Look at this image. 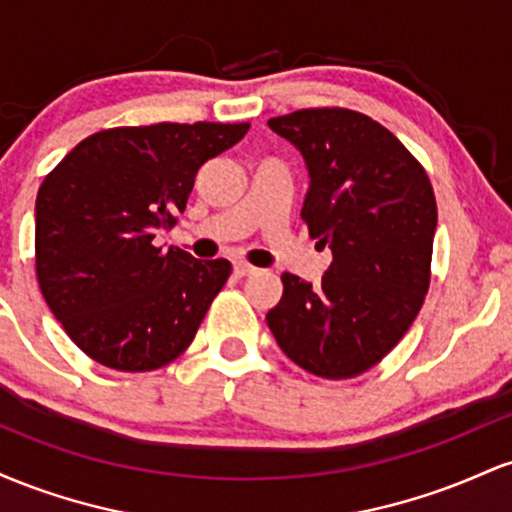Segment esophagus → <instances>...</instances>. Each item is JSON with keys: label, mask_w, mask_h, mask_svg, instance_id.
<instances>
[{"label": "esophagus", "mask_w": 512, "mask_h": 512, "mask_svg": "<svg viewBox=\"0 0 512 512\" xmlns=\"http://www.w3.org/2000/svg\"><path fill=\"white\" fill-rule=\"evenodd\" d=\"M257 269L252 267V264H248V262H233V274L236 276H250V274H255Z\"/></svg>", "instance_id": "34e87169"}]
</instances>
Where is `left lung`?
Returning a JSON list of instances; mask_svg holds the SVG:
<instances>
[{
	"mask_svg": "<svg viewBox=\"0 0 512 512\" xmlns=\"http://www.w3.org/2000/svg\"><path fill=\"white\" fill-rule=\"evenodd\" d=\"M269 127L301 151V219L332 250L317 286L281 274L276 344L317 378L366 373L399 344L431 284L438 207L424 166L390 129L349 108H305Z\"/></svg>",
	"mask_w": 512,
	"mask_h": 512,
	"instance_id": "1",
	"label": "left lung"
}]
</instances>
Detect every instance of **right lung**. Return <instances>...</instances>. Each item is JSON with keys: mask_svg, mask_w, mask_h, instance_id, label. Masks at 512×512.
I'll list each match as a JSON object with an SVG mask.
<instances>
[{"mask_svg": "<svg viewBox=\"0 0 512 512\" xmlns=\"http://www.w3.org/2000/svg\"><path fill=\"white\" fill-rule=\"evenodd\" d=\"M248 129H101L45 175L35 199V274L52 315L93 361L144 373L192 344L231 262L166 252L154 238L178 223L197 170Z\"/></svg>", "mask_w": 512, "mask_h": 512, "instance_id": "obj_1", "label": "right lung"}]
</instances>
